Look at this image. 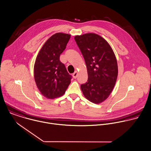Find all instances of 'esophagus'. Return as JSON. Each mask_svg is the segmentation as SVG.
<instances>
[{
    "mask_svg": "<svg viewBox=\"0 0 151 151\" xmlns=\"http://www.w3.org/2000/svg\"><path fill=\"white\" fill-rule=\"evenodd\" d=\"M78 72L76 71V72H75L73 73L72 76H73V78H76L77 76H78Z\"/></svg>",
    "mask_w": 151,
    "mask_h": 151,
    "instance_id": "1",
    "label": "esophagus"
}]
</instances>
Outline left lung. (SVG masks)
<instances>
[{
	"instance_id": "8db88e82",
	"label": "left lung",
	"mask_w": 151,
	"mask_h": 151,
	"mask_svg": "<svg viewBox=\"0 0 151 151\" xmlns=\"http://www.w3.org/2000/svg\"><path fill=\"white\" fill-rule=\"evenodd\" d=\"M75 40L86 63L88 79L81 85L85 97L94 104L104 101L111 94L118 77V64L109 43L101 36L86 33Z\"/></svg>"
}]
</instances>
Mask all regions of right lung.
Instances as JSON below:
<instances>
[{"label": "right lung", "instance_id": "add662e5", "mask_svg": "<svg viewBox=\"0 0 151 151\" xmlns=\"http://www.w3.org/2000/svg\"><path fill=\"white\" fill-rule=\"evenodd\" d=\"M70 37L69 34H54L45 43L36 59L35 82L40 93L47 99L62 96L70 83L72 76L60 61V55Z\"/></svg>", "mask_w": 151, "mask_h": 151}]
</instances>
